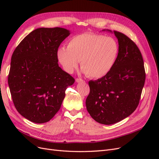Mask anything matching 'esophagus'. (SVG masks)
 Instances as JSON below:
<instances>
[{
    "label": "esophagus",
    "mask_w": 159,
    "mask_h": 159,
    "mask_svg": "<svg viewBox=\"0 0 159 159\" xmlns=\"http://www.w3.org/2000/svg\"><path fill=\"white\" fill-rule=\"evenodd\" d=\"M75 81H76V82H78V83H80V82H84V80H82L81 78H77L76 80H75Z\"/></svg>",
    "instance_id": "34e87169"
}]
</instances>
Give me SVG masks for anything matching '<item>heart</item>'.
<instances>
[{"instance_id":"b5f03b06","label":"heart","mask_w":159,"mask_h":159,"mask_svg":"<svg viewBox=\"0 0 159 159\" xmlns=\"http://www.w3.org/2000/svg\"><path fill=\"white\" fill-rule=\"evenodd\" d=\"M119 53L118 42L113 37L95 33H84L72 37L57 50V56L64 70L72 73L81 68L91 78H101L112 70Z\"/></svg>"}]
</instances>
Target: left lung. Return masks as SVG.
Masks as SVG:
<instances>
[{
	"instance_id": "1",
	"label": "left lung",
	"mask_w": 159,
	"mask_h": 159,
	"mask_svg": "<svg viewBox=\"0 0 159 159\" xmlns=\"http://www.w3.org/2000/svg\"><path fill=\"white\" fill-rule=\"evenodd\" d=\"M113 32L119 45L116 63L106 75L89 81L90 91L85 101L91 117L104 125L116 123L134 111L146 77L143 56L135 43L121 32Z\"/></svg>"
}]
</instances>
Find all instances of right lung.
<instances>
[{"label":"right lung","instance_id":"right-lung-1","mask_svg":"<svg viewBox=\"0 0 159 159\" xmlns=\"http://www.w3.org/2000/svg\"><path fill=\"white\" fill-rule=\"evenodd\" d=\"M65 28H40L20 42L11 57L8 83L14 107L36 123L49 121L58 111L74 78L59 67L57 52L70 35Z\"/></svg>","mask_w":159,"mask_h":159}]
</instances>
